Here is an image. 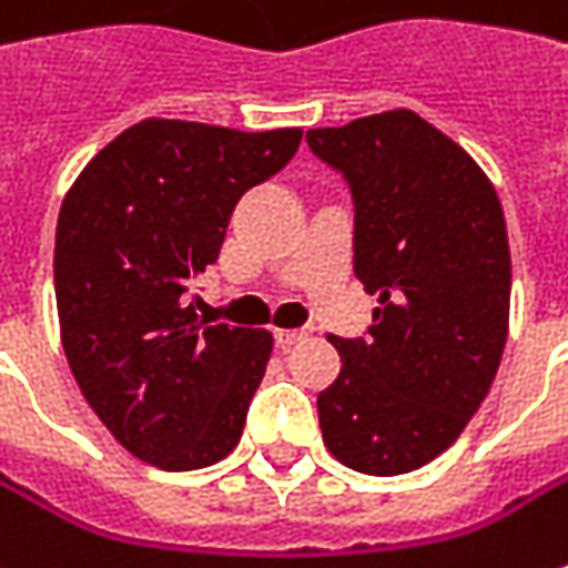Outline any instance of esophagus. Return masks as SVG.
I'll list each match as a JSON object with an SVG mask.
<instances>
[{"instance_id":"obj_1","label":"esophagus","mask_w":568,"mask_h":568,"mask_svg":"<svg viewBox=\"0 0 568 568\" xmlns=\"http://www.w3.org/2000/svg\"><path fill=\"white\" fill-rule=\"evenodd\" d=\"M308 333L305 331H276V346H283V349H288V346H295L298 339H305Z\"/></svg>"}]
</instances>
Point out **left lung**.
I'll list each match as a JSON object with an SVG mask.
<instances>
[{"label":"left lung","instance_id":"8db88e82","mask_svg":"<svg viewBox=\"0 0 568 568\" xmlns=\"http://www.w3.org/2000/svg\"><path fill=\"white\" fill-rule=\"evenodd\" d=\"M353 196V270L378 295L317 394L331 455L372 477L419 470L480 409L506 349V215L477 161L413 111L308 130Z\"/></svg>","mask_w":568,"mask_h":568}]
</instances>
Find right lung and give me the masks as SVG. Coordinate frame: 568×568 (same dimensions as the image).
<instances>
[{
	"label": "right lung",
	"instance_id": "1",
	"mask_svg": "<svg viewBox=\"0 0 568 568\" xmlns=\"http://www.w3.org/2000/svg\"><path fill=\"white\" fill-rule=\"evenodd\" d=\"M298 142L302 130L142 120L62 200V349L98 419L145 464L200 470L241 442L273 336L206 327L186 295L219 260L237 200L283 171Z\"/></svg>",
	"mask_w": 568,
	"mask_h": 568
}]
</instances>
